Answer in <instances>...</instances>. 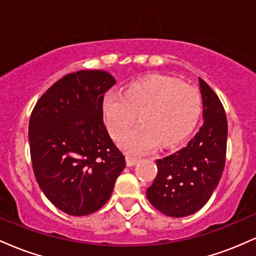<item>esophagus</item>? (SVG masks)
<instances>
[{
  "label": "esophagus",
  "instance_id": "obj_1",
  "mask_svg": "<svg viewBox=\"0 0 256 256\" xmlns=\"http://www.w3.org/2000/svg\"><path fill=\"white\" fill-rule=\"evenodd\" d=\"M138 158H134V156H132V155H128V154H126V165H128V167H131V166H134L136 165V164L138 162Z\"/></svg>",
  "mask_w": 256,
  "mask_h": 256
}]
</instances>
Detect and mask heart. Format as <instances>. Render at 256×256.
Here are the masks:
<instances>
[{"label":"heart","mask_w":256,"mask_h":256,"mask_svg":"<svg viewBox=\"0 0 256 256\" xmlns=\"http://www.w3.org/2000/svg\"><path fill=\"white\" fill-rule=\"evenodd\" d=\"M202 110L195 88L177 79L152 76L134 82L124 92L108 91L102 102L104 120L110 134L118 138L137 118L142 122L126 131L119 144L132 154H144L161 143L170 146L189 136Z\"/></svg>","instance_id":"heart-1"}]
</instances>
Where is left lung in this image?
<instances>
[{"mask_svg": "<svg viewBox=\"0 0 256 256\" xmlns=\"http://www.w3.org/2000/svg\"><path fill=\"white\" fill-rule=\"evenodd\" d=\"M204 124L184 148L156 160L158 174L146 190L149 202L173 218L201 210L218 186L225 166L228 120L222 102L198 78Z\"/></svg>", "mask_w": 256, "mask_h": 256, "instance_id": "obj_1", "label": "left lung"}]
</instances>
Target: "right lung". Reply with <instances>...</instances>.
<instances>
[{
  "instance_id": "1",
  "label": "right lung",
  "mask_w": 256,
  "mask_h": 256,
  "mask_svg": "<svg viewBox=\"0 0 256 256\" xmlns=\"http://www.w3.org/2000/svg\"><path fill=\"white\" fill-rule=\"evenodd\" d=\"M116 83L100 70L70 73L32 110L28 142L34 177L46 198L70 216L100 210L126 166L102 113L104 92Z\"/></svg>"
}]
</instances>
